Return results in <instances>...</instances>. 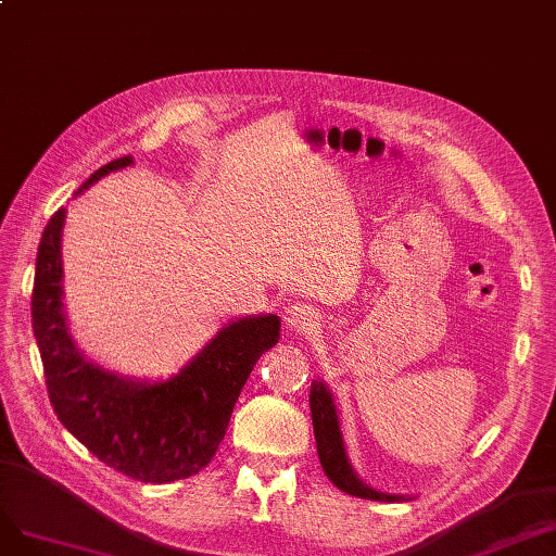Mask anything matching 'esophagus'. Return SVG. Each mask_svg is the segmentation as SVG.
<instances>
[{
    "mask_svg": "<svg viewBox=\"0 0 556 556\" xmlns=\"http://www.w3.org/2000/svg\"><path fill=\"white\" fill-rule=\"evenodd\" d=\"M286 326L298 332H309L318 326V312L307 302H295L286 312Z\"/></svg>",
    "mask_w": 556,
    "mask_h": 556,
    "instance_id": "esophagus-1",
    "label": "esophagus"
}]
</instances>
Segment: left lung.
<instances>
[{
    "instance_id": "left-lung-1",
    "label": "left lung",
    "mask_w": 556,
    "mask_h": 556,
    "mask_svg": "<svg viewBox=\"0 0 556 556\" xmlns=\"http://www.w3.org/2000/svg\"><path fill=\"white\" fill-rule=\"evenodd\" d=\"M312 422H314V437H316V451L320 467H324L326 476L332 480V485H337L342 492L351 496H361V498H371V501H400L404 496L395 494H383L367 488L365 482L357 478L351 469V464L344 453V441L342 434H339V420H337V410L332 404V397L328 388L314 381L312 383Z\"/></svg>"
}]
</instances>
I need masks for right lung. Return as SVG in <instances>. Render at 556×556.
<instances>
[{
  "instance_id": "1",
  "label": "right lung",
  "mask_w": 556,
  "mask_h": 556,
  "mask_svg": "<svg viewBox=\"0 0 556 556\" xmlns=\"http://www.w3.org/2000/svg\"><path fill=\"white\" fill-rule=\"evenodd\" d=\"M129 164L131 156L111 161L80 191ZM64 214L60 207L43 230L31 291V328L52 410L105 467L134 480L161 485L199 473L224 441L258 357L277 344L279 318L267 314L228 324L164 383H136L103 371L71 342L62 312Z\"/></svg>"
}]
</instances>
